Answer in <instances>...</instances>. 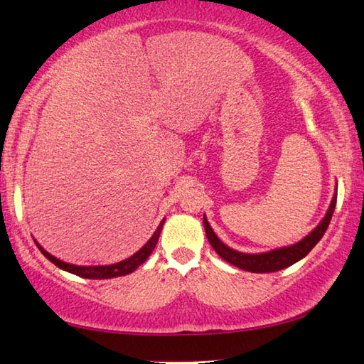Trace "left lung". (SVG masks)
I'll list each match as a JSON object with an SVG mask.
<instances>
[{
	"label": "left lung",
	"mask_w": 364,
	"mask_h": 364,
	"mask_svg": "<svg viewBox=\"0 0 364 364\" xmlns=\"http://www.w3.org/2000/svg\"><path fill=\"white\" fill-rule=\"evenodd\" d=\"M336 200H338V191L334 193L331 205H329V208L326 211L325 218L321 220V223L307 237H304L301 242H297L294 245H289L285 248H277L272 251H267V253L248 255V253H240V251H235L232 248H229L228 245H224V243L218 239L216 234L213 232V229H211V226L208 224L207 218L203 216L205 234H207L210 245L213 247L216 253L220 255L224 261H228L229 264H234L235 267L248 270V272H255V274L277 272V270L293 266L294 262L301 261L302 257H306L310 253V250L320 242L321 237L326 232L329 223H331V218L336 208Z\"/></svg>",
	"instance_id": "left-lung-1"
}]
</instances>
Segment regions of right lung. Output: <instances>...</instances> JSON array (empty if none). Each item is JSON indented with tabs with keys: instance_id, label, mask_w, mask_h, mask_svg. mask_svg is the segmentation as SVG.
Returning a JSON list of instances; mask_svg holds the SVG:
<instances>
[{
	"instance_id": "add662e5",
	"label": "right lung",
	"mask_w": 364,
	"mask_h": 364,
	"mask_svg": "<svg viewBox=\"0 0 364 364\" xmlns=\"http://www.w3.org/2000/svg\"><path fill=\"white\" fill-rule=\"evenodd\" d=\"M164 221L165 220L161 221L159 228L156 229V232L153 234V237H151V239L146 242V245L138 250L134 256H130V257H127V259H124L121 262L109 264V266H75V264H68V262H63L60 259H57L55 256H52L41 245H39L38 242H35V243H36V247L39 248V251H41V253L46 257H48V259L52 264H55L57 267L67 270V272H70V274H75L77 277H82V279H92V280L113 279V277H121V275L132 274L138 266H141V264L148 259V256L153 253V250L156 248L157 240H159Z\"/></svg>"
}]
</instances>
